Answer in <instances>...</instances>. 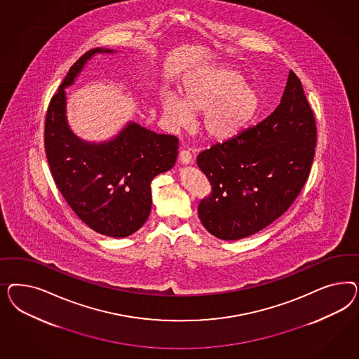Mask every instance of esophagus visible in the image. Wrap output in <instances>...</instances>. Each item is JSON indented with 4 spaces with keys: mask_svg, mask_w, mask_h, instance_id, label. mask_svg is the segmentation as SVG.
I'll use <instances>...</instances> for the list:
<instances>
[{
    "mask_svg": "<svg viewBox=\"0 0 359 359\" xmlns=\"http://www.w3.org/2000/svg\"><path fill=\"white\" fill-rule=\"evenodd\" d=\"M179 161L182 164H191L194 162V156L191 152L183 150V151L179 152Z\"/></svg>",
    "mask_w": 359,
    "mask_h": 359,
    "instance_id": "esophagus-1",
    "label": "esophagus"
}]
</instances>
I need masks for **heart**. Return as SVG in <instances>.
<instances>
[{
    "instance_id": "1",
    "label": "heart",
    "mask_w": 359,
    "mask_h": 359,
    "mask_svg": "<svg viewBox=\"0 0 359 359\" xmlns=\"http://www.w3.org/2000/svg\"><path fill=\"white\" fill-rule=\"evenodd\" d=\"M261 108L258 89L228 67H219L191 77L179 96L171 90L161 95V110L172 130L188 128L194 113L203 111L200 129L216 142L230 141L245 130Z\"/></svg>"
}]
</instances>
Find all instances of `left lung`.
<instances>
[{
	"mask_svg": "<svg viewBox=\"0 0 359 359\" xmlns=\"http://www.w3.org/2000/svg\"><path fill=\"white\" fill-rule=\"evenodd\" d=\"M315 146L313 111L290 71L280 104L267 118L198 155L197 165L213 189L197 209L204 228L237 241L269 226L300 194Z\"/></svg>",
	"mask_w": 359,
	"mask_h": 359,
	"instance_id": "left-lung-1",
	"label": "left lung"
}]
</instances>
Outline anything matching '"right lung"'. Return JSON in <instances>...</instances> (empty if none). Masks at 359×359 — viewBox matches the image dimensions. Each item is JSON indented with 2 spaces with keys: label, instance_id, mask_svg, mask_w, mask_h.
<instances>
[{
  "label": "right lung",
  "instance_id": "add662e5",
  "mask_svg": "<svg viewBox=\"0 0 359 359\" xmlns=\"http://www.w3.org/2000/svg\"><path fill=\"white\" fill-rule=\"evenodd\" d=\"M110 48H93L67 74L46 116L44 146L55 183L84 224L102 236L129 237L151 212V182L174 167L179 142L129 121L108 141H86L67 118V93L88 62Z\"/></svg>",
  "mask_w": 359,
  "mask_h": 359
}]
</instances>
